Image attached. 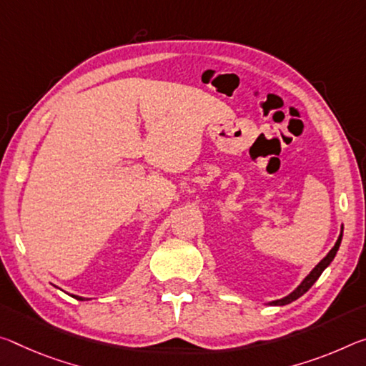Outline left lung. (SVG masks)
<instances>
[{"label": "left lung", "instance_id": "left-lung-1", "mask_svg": "<svg viewBox=\"0 0 366 366\" xmlns=\"http://www.w3.org/2000/svg\"><path fill=\"white\" fill-rule=\"evenodd\" d=\"M340 241H342V234L339 236V239H337V242H335V246L330 249L329 251V254L326 257H324L321 262H319L315 269L311 270V274L305 278L303 282H301V285L295 290L293 293H290L288 297H285V298H282V300H277V301H274V303L272 305H277V306H283V305H288V303H292V301H295V300H298L301 295H305L306 292H308V290L315 285V282L317 280L319 277H321V274L324 272V269H326V267L332 262V259L335 257V254H337V251H339V246H340Z\"/></svg>", "mask_w": 366, "mask_h": 366}]
</instances>
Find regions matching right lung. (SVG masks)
<instances>
[{
    "mask_svg": "<svg viewBox=\"0 0 366 366\" xmlns=\"http://www.w3.org/2000/svg\"><path fill=\"white\" fill-rule=\"evenodd\" d=\"M76 300H84V298H81V297H74Z\"/></svg>",
    "mask_w": 366,
    "mask_h": 366,
    "instance_id": "1",
    "label": "right lung"
}]
</instances>
